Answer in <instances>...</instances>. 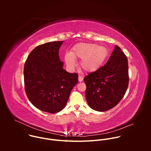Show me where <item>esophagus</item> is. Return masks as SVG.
<instances>
[{"label":"esophagus","mask_w":151,"mask_h":151,"mask_svg":"<svg viewBox=\"0 0 151 151\" xmlns=\"http://www.w3.org/2000/svg\"><path fill=\"white\" fill-rule=\"evenodd\" d=\"M83 77L82 76H81V75H79L78 76V81H79V82H82V81H83Z\"/></svg>","instance_id":"1"}]
</instances>
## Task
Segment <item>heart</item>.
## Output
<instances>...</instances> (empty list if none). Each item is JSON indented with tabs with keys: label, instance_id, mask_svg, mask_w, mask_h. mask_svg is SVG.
<instances>
[{
	"label": "heart",
	"instance_id": "obj_1",
	"mask_svg": "<svg viewBox=\"0 0 151 151\" xmlns=\"http://www.w3.org/2000/svg\"><path fill=\"white\" fill-rule=\"evenodd\" d=\"M108 55L109 50L104 46L81 42L73 47L70 53L65 54L64 61L67 66L72 69L76 66L75 58L81 59V69L87 73H92L100 69Z\"/></svg>",
	"mask_w": 151,
	"mask_h": 151
}]
</instances>
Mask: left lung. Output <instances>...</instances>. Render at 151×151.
Returning a JSON list of instances; mask_svg holds the SVG:
<instances>
[{
	"mask_svg": "<svg viewBox=\"0 0 151 151\" xmlns=\"http://www.w3.org/2000/svg\"><path fill=\"white\" fill-rule=\"evenodd\" d=\"M86 100L93 110L108 111L123 98L128 88V60L121 50L115 46L109 60L96 72L86 76Z\"/></svg>",
	"mask_w": 151,
	"mask_h": 151,
	"instance_id": "1",
	"label": "left lung"
}]
</instances>
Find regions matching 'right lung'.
<instances>
[{
	"instance_id": "add662e5",
	"label": "right lung",
	"mask_w": 151,
	"mask_h": 151,
	"mask_svg": "<svg viewBox=\"0 0 151 151\" xmlns=\"http://www.w3.org/2000/svg\"><path fill=\"white\" fill-rule=\"evenodd\" d=\"M63 41L51 42L36 47L29 55L24 68L27 96L38 109L55 114L66 106L77 73L63 69L58 51Z\"/></svg>"
}]
</instances>
